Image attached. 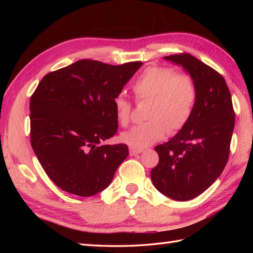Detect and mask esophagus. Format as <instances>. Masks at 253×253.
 I'll return each instance as SVG.
<instances>
[{"label":"esophagus","instance_id":"1","mask_svg":"<svg viewBox=\"0 0 253 253\" xmlns=\"http://www.w3.org/2000/svg\"><path fill=\"white\" fill-rule=\"evenodd\" d=\"M142 152V150H138V149H129V154L131 155V157H133V155H137V154H140Z\"/></svg>","mask_w":253,"mask_h":253}]
</instances>
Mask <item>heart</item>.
Here are the masks:
<instances>
[{"instance_id":"b5f03b06","label":"heart","mask_w":253,"mask_h":253,"mask_svg":"<svg viewBox=\"0 0 253 253\" xmlns=\"http://www.w3.org/2000/svg\"><path fill=\"white\" fill-rule=\"evenodd\" d=\"M138 102L149 101L147 123L124 131L121 140L132 149L141 150L165 137L168 129L176 132L190 120L197 99V89L187 74H176L173 68L150 66L132 84ZM115 115L122 126L130 121L131 104L123 94L114 99Z\"/></svg>"}]
</instances>
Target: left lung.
I'll list each match as a JSON object with an SVG mask.
<instances>
[{
	"label": "left lung",
	"instance_id": "left-lung-1",
	"mask_svg": "<svg viewBox=\"0 0 253 253\" xmlns=\"http://www.w3.org/2000/svg\"><path fill=\"white\" fill-rule=\"evenodd\" d=\"M189 73L197 89L190 120L176 135L155 147L159 163L154 187L176 201L201 195L222 174L235 126L232 96L221 74L188 53L164 56Z\"/></svg>",
	"mask_w": 253,
	"mask_h": 253
}]
</instances>
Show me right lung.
<instances>
[{
	"instance_id": "1",
	"label": "right lung",
	"mask_w": 253,
	"mask_h": 253,
	"mask_svg": "<svg viewBox=\"0 0 253 253\" xmlns=\"http://www.w3.org/2000/svg\"><path fill=\"white\" fill-rule=\"evenodd\" d=\"M142 62L110 65L80 60L42 78L30 98V141L49 178L64 191L91 197L104 190L128 157L117 132L114 99Z\"/></svg>"
}]
</instances>
